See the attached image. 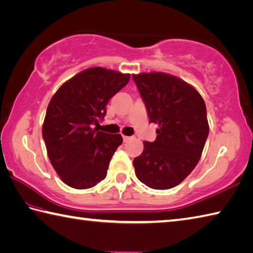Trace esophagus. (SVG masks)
Segmentation results:
<instances>
[{
  "label": "esophagus",
  "mask_w": 253,
  "mask_h": 253,
  "mask_svg": "<svg viewBox=\"0 0 253 253\" xmlns=\"http://www.w3.org/2000/svg\"><path fill=\"white\" fill-rule=\"evenodd\" d=\"M131 139V136H126V135H123V141L125 142H127L128 140Z\"/></svg>",
  "instance_id": "1"
}]
</instances>
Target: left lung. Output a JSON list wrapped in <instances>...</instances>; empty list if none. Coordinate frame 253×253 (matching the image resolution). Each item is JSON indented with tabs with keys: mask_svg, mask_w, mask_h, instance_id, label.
Segmentation results:
<instances>
[{
	"mask_svg": "<svg viewBox=\"0 0 253 253\" xmlns=\"http://www.w3.org/2000/svg\"><path fill=\"white\" fill-rule=\"evenodd\" d=\"M150 122L159 126L154 142L144 141L133 161L140 182L169 189L192 173L201 159L209 126L201 94L184 80L165 73L132 75Z\"/></svg>",
	"mask_w": 253,
	"mask_h": 253,
	"instance_id": "obj_1",
	"label": "left lung"
}]
</instances>
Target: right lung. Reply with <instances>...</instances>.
<instances>
[{
	"label": "right lung",
	"instance_id": "right-lung-1",
	"mask_svg": "<svg viewBox=\"0 0 253 253\" xmlns=\"http://www.w3.org/2000/svg\"><path fill=\"white\" fill-rule=\"evenodd\" d=\"M128 80V74L88 68L61 84L50 99L42 139L52 168L66 185L87 189L106 178L123 140L120 134L99 131L97 126L106 116L109 100Z\"/></svg>",
	"mask_w": 253,
	"mask_h": 253
}]
</instances>
